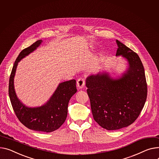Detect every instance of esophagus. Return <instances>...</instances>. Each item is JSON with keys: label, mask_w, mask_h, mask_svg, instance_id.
Returning <instances> with one entry per match:
<instances>
[{"label": "esophagus", "mask_w": 159, "mask_h": 159, "mask_svg": "<svg viewBox=\"0 0 159 159\" xmlns=\"http://www.w3.org/2000/svg\"><path fill=\"white\" fill-rule=\"evenodd\" d=\"M85 85V80L84 78H79L77 82V86L79 89H82Z\"/></svg>", "instance_id": "1"}]
</instances>
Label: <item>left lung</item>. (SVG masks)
Here are the masks:
<instances>
[{
    "mask_svg": "<svg viewBox=\"0 0 159 159\" xmlns=\"http://www.w3.org/2000/svg\"><path fill=\"white\" fill-rule=\"evenodd\" d=\"M116 56L127 60L129 68L121 77L108 73L91 75L86 79L93 118L102 128L118 130L129 126L138 118L146 100L147 84L143 63L135 52L116 40Z\"/></svg>",
    "mask_w": 159,
    "mask_h": 159,
    "instance_id": "left-lung-1",
    "label": "left lung"
}]
</instances>
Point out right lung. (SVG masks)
<instances>
[{
	"instance_id": "obj_1",
	"label": "right lung",
	"mask_w": 159,
	"mask_h": 159,
	"mask_svg": "<svg viewBox=\"0 0 159 159\" xmlns=\"http://www.w3.org/2000/svg\"><path fill=\"white\" fill-rule=\"evenodd\" d=\"M41 42L42 40H38L20 53L10 75L9 96L16 117L25 126L38 132H51L58 129L66 119L68 102L77 91L76 80L73 79L60 83L45 104L33 108L25 106L19 100L14 88V77L18 62L35 50Z\"/></svg>"
}]
</instances>
